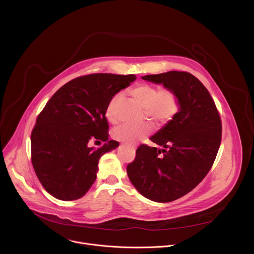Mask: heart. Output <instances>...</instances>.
<instances>
[{"mask_svg": "<svg viewBox=\"0 0 254 254\" xmlns=\"http://www.w3.org/2000/svg\"><path fill=\"white\" fill-rule=\"evenodd\" d=\"M131 96L142 106L144 114L158 125L164 126L171 122L179 111V99L175 91L170 88H162L141 83L130 89ZM121 93L115 94L107 103L105 116L107 120L115 123L117 115L115 104L121 98ZM153 131V126L150 123L139 125H122L115 128L114 137L127 144H134L138 139L150 134Z\"/></svg>", "mask_w": 254, "mask_h": 254, "instance_id": "heart-1", "label": "heart"}]
</instances>
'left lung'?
<instances>
[{
	"mask_svg": "<svg viewBox=\"0 0 254 254\" xmlns=\"http://www.w3.org/2000/svg\"><path fill=\"white\" fill-rule=\"evenodd\" d=\"M141 78L175 91L179 111L150 137L161 149L140 144L127 172L139 194L167 203L191 192L210 171L220 147L221 120L209 91L188 72Z\"/></svg>",
	"mask_w": 254,
	"mask_h": 254,
	"instance_id": "1",
	"label": "left lung"
}]
</instances>
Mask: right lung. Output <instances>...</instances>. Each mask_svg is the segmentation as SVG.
Listing matches in <instances>:
<instances>
[{
	"label": "right lung",
	"instance_id": "right-lung-1",
	"mask_svg": "<svg viewBox=\"0 0 254 254\" xmlns=\"http://www.w3.org/2000/svg\"><path fill=\"white\" fill-rule=\"evenodd\" d=\"M135 78L133 74L107 73L77 77L46 103L32 130L31 154L35 173L50 195L73 201L90 189L100 157L120 146L108 139L107 103ZM90 140L105 143L90 148Z\"/></svg>",
	"mask_w": 254,
	"mask_h": 254
}]
</instances>
